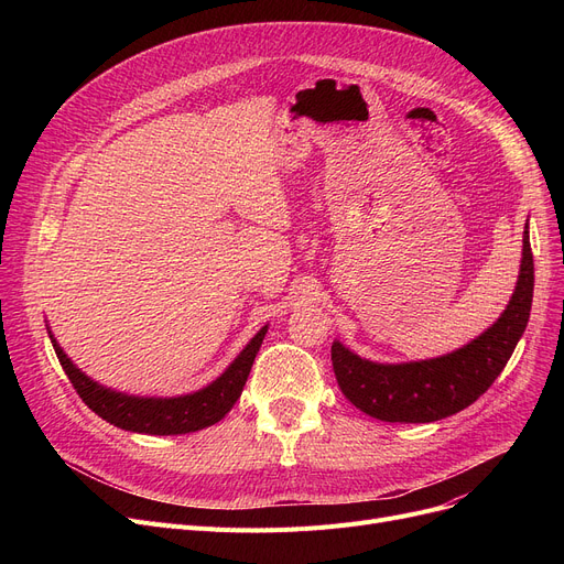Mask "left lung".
Listing matches in <instances>:
<instances>
[{"instance_id": "1", "label": "left lung", "mask_w": 564, "mask_h": 564, "mask_svg": "<svg viewBox=\"0 0 564 564\" xmlns=\"http://www.w3.org/2000/svg\"><path fill=\"white\" fill-rule=\"evenodd\" d=\"M532 288L535 262L525 226L517 290L494 327L448 357L400 366L370 364L336 340L332 364L343 395L368 416L387 423H432L453 416L476 402L508 366L525 332Z\"/></svg>"}]
</instances>
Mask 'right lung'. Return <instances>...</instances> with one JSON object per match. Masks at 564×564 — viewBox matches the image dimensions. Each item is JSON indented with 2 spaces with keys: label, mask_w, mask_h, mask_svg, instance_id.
<instances>
[{
  "label": "right lung",
  "mask_w": 564,
  "mask_h": 564,
  "mask_svg": "<svg viewBox=\"0 0 564 564\" xmlns=\"http://www.w3.org/2000/svg\"><path fill=\"white\" fill-rule=\"evenodd\" d=\"M267 334V327H262L256 338L242 349L230 368L213 381L210 387H205L198 393L183 395V398H132L109 391L94 379H88L84 372H79L73 361L66 357L64 349L56 345V340L50 334L52 347L56 351V359L62 364L64 372L68 375L73 389L84 400V404L96 411L100 419L107 423L139 432V434H187L203 427H210L219 423L226 413L232 409L237 398L242 395V389L247 383V377L251 372L256 354L262 345V338Z\"/></svg>",
  "instance_id": "add662e5"
}]
</instances>
